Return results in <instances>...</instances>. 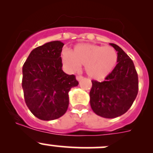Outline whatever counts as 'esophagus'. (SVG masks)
<instances>
[{
  "label": "esophagus",
  "instance_id": "34e87169",
  "mask_svg": "<svg viewBox=\"0 0 153 153\" xmlns=\"http://www.w3.org/2000/svg\"><path fill=\"white\" fill-rule=\"evenodd\" d=\"M83 78H84V77L81 76V75H77V76H76V79L78 80V81H81V80H82Z\"/></svg>",
  "mask_w": 153,
  "mask_h": 153
}]
</instances>
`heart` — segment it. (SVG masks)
<instances>
[{
    "label": "heart",
    "mask_w": 153,
    "mask_h": 153,
    "mask_svg": "<svg viewBox=\"0 0 153 153\" xmlns=\"http://www.w3.org/2000/svg\"><path fill=\"white\" fill-rule=\"evenodd\" d=\"M61 59L64 67L69 72L78 70L82 64L89 78L102 80L115 67L118 55L115 49L109 46L78 44L74 47L72 51L63 49Z\"/></svg>",
    "instance_id": "1"
}]
</instances>
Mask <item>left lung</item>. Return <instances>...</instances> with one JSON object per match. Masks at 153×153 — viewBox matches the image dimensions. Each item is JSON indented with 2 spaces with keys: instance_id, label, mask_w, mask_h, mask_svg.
<instances>
[{
  "instance_id": "8db88e82",
  "label": "left lung",
  "mask_w": 153,
  "mask_h": 153,
  "mask_svg": "<svg viewBox=\"0 0 153 153\" xmlns=\"http://www.w3.org/2000/svg\"><path fill=\"white\" fill-rule=\"evenodd\" d=\"M110 45L118 52V64L103 82L92 81L89 92L93 112L106 118H116L127 112L138 91V74L132 61L121 47Z\"/></svg>"
}]
</instances>
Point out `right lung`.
<instances>
[{"mask_svg":"<svg viewBox=\"0 0 153 153\" xmlns=\"http://www.w3.org/2000/svg\"><path fill=\"white\" fill-rule=\"evenodd\" d=\"M64 43L51 41L35 48L23 66L22 87L27 106L44 121L60 118L67 112L71 88L78 85L74 75L62 70Z\"/></svg>","mask_w":153,"mask_h":153,"instance_id":"1","label":"right lung"}]
</instances>
